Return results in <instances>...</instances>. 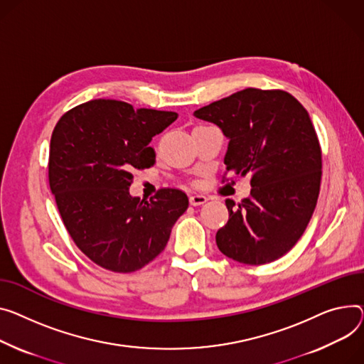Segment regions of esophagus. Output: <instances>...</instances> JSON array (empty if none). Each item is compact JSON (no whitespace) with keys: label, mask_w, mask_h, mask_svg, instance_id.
I'll return each mask as SVG.
<instances>
[{"label":"esophagus","mask_w":364,"mask_h":364,"mask_svg":"<svg viewBox=\"0 0 364 364\" xmlns=\"http://www.w3.org/2000/svg\"><path fill=\"white\" fill-rule=\"evenodd\" d=\"M188 202H190V205H193V206H199V205L206 203V202H208V198L203 196V195H191V196L188 198Z\"/></svg>","instance_id":"obj_1"}]
</instances>
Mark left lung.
Returning <instances> with one entry per match:
<instances>
[{
  "label": "left lung",
  "instance_id": "left-lung-1",
  "mask_svg": "<svg viewBox=\"0 0 364 364\" xmlns=\"http://www.w3.org/2000/svg\"><path fill=\"white\" fill-rule=\"evenodd\" d=\"M195 117L230 140L227 173L252 176L249 198L238 206L225 200L230 220L216 232L218 249L246 264L279 259L303 235L319 196L322 151L309 112L288 92L247 87Z\"/></svg>",
  "mask_w": 364,
  "mask_h": 364
}]
</instances>
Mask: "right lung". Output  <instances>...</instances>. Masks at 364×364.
I'll list each match as a JSON object with an SVG mask.
<instances>
[{"mask_svg":"<svg viewBox=\"0 0 364 364\" xmlns=\"http://www.w3.org/2000/svg\"><path fill=\"white\" fill-rule=\"evenodd\" d=\"M177 117L93 100L65 112L53 132L48 177L63 223L76 246L108 271L129 274L152 262L188 208L178 188H161L149 200L129 191L134 169L155 164L152 137Z\"/></svg>","mask_w":364,"mask_h":364,"instance_id":"1","label":"right lung"}]
</instances>
